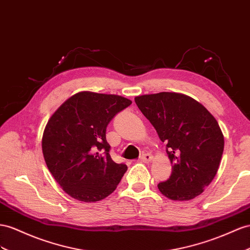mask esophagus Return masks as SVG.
<instances>
[{
  "label": "esophagus",
  "mask_w": 250,
  "mask_h": 250,
  "mask_svg": "<svg viewBox=\"0 0 250 250\" xmlns=\"http://www.w3.org/2000/svg\"><path fill=\"white\" fill-rule=\"evenodd\" d=\"M152 159H153V156L152 154H150V153H145V154H143L139 157V161L142 163H150Z\"/></svg>",
  "instance_id": "1"
}]
</instances>
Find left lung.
I'll use <instances>...</instances> for the list:
<instances>
[{
    "mask_svg": "<svg viewBox=\"0 0 250 250\" xmlns=\"http://www.w3.org/2000/svg\"><path fill=\"white\" fill-rule=\"evenodd\" d=\"M138 108L167 144L172 164L169 180L157 185L173 201H189L212 182L224 151V136L215 118L189 96L163 92L135 98Z\"/></svg>",
    "mask_w": 250,
    "mask_h": 250,
    "instance_id": "8db88e82",
    "label": "left lung"
}]
</instances>
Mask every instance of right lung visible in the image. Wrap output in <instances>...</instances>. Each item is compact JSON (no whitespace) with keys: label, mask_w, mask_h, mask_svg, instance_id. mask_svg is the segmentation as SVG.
<instances>
[{"label":"right lung","mask_w":250,"mask_h":250,"mask_svg":"<svg viewBox=\"0 0 250 250\" xmlns=\"http://www.w3.org/2000/svg\"><path fill=\"white\" fill-rule=\"evenodd\" d=\"M132 101L117 95L80 92L60 105L44 129L43 156L50 173L75 200L98 202L116 189L127 169L115 163L106 126Z\"/></svg>","instance_id":"1"}]
</instances>
